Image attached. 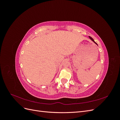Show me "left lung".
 I'll return each instance as SVG.
<instances>
[{
    "label": "left lung",
    "mask_w": 120,
    "mask_h": 120,
    "mask_svg": "<svg viewBox=\"0 0 120 120\" xmlns=\"http://www.w3.org/2000/svg\"><path fill=\"white\" fill-rule=\"evenodd\" d=\"M89 38H90V40H92V41H93V42H94V43H96V45H98V44H97V43H96V42H95V41H94V40L93 39V38H91V37H90V36H89Z\"/></svg>",
    "instance_id": "1"
}]
</instances>
